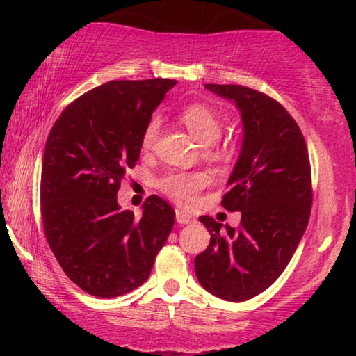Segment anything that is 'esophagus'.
I'll return each instance as SVG.
<instances>
[{
  "instance_id": "obj_1",
  "label": "esophagus",
  "mask_w": 356,
  "mask_h": 356,
  "mask_svg": "<svg viewBox=\"0 0 356 356\" xmlns=\"http://www.w3.org/2000/svg\"><path fill=\"white\" fill-rule=\"evenodd\" d=\"M177 222L178 223H193L194 222V217L189 216V213L183 212V211H177Z\"/></svg>"
}]
</instances>
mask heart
<instances>
[{"label": "heart", "mask_w": 356, "mask_h": 356, "mask_svg": "<svg viewBox=\"0 0 356 356\" xmlns=\"http://www.w3.org/2000/svg\"><path fill=\"white\" fill-rule=\"evenodd\" d=\"M179 118L186 128L201 140L202 144H211L222 133V121L217 111L204 104H191L184 106ZM160 131V118L154 116L149 120L143 131L140 145L144 150L154 147ZM207 175L202 172H170L159 179V188L175 202L181 206H191L196 194L206 186Z\"/></svg>", "instance_id": "obj_1"}]
</instances>
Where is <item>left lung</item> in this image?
<instances>
[{"instance_id": "1", "label": "left lung", "mask_w": 356, "mask_h": 356, "mask_svg": "<svg viewBox=\"0 0 356 356\" xmlns=\"http://www.w3.org/2000/svg\"><path fill=\"white\" fill-rule=\"evenodd\" d=\"M241 111V154L222 206L241 212L233 228L199 217L211 243L194 259L199 284L227 301H246L279 279L308 227L313 188L300 126L272 97L235 84H206Z\"/></svg>"}]
</instances>
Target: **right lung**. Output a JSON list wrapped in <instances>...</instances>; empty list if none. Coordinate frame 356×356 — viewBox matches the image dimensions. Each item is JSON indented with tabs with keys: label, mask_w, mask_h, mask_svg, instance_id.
Here are the masks:
<instances>
[{
	"label": "right lung",
	"mask_w": 356,
	"mask_h": 356,
	"mask_svg": "<svg viewBox=\"0 0 356 356\" xmlns=\"http://www.w3.org/2000/svg\"><path fill=\"white\" fill-rule=\"evenodd\" d=\"M177 81H110L63 110L42 162L43 230L65 274L86 293L113 298L149 279L175 223L159 196L143 217L121 211L116 194L140 155L154 110Z\"/></svg>",
	"instance_id": "obj_1"
}]
</instances>
